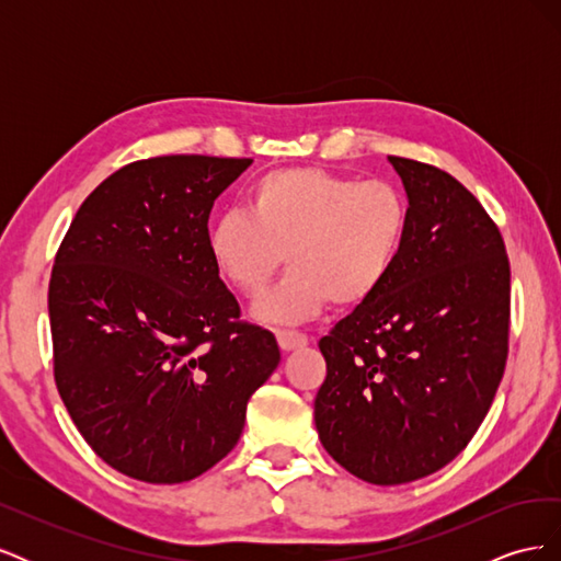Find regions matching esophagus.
<instances>
[{
    "mask_svg": "<svg viewBox=\"0 0 561 561\" xmlns=\"http://www.w3.org/2000/svg\"><path fill=\"white\" fill-rule=\"evenodd\" d=\"M307 344H309V339L304 336V334H299V332H290V330H280V332H278V346H280L285 353L299 351V348H304Z\"/></svg>",
    "mask_w": 561,
    "mask_h": 561,
    "instance_id": "esophagus-1",
    "label": "esophagus"
}]
</instances>
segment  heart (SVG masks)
I'll return each mask as SVG.
<instances>
[{"mask_svg":"<svg viewBox=\"0 0 561 561\" xmlns=\"http://www.w3.org/2000/svg\"><path fill=\"white\" fill-rule=\"evenodd\" d=\"M245 210L215 219L208 254L217 274L245 297H257L285 257L290 271L254 307L271 325L309 320L330 301L358 307L377 295L410 227L396 184L320 168H283L254 180Z\"/></svg>","mask_w":561,"mask_h":561,"instance_id":"obj_1","label":"heart"}]
</instances>
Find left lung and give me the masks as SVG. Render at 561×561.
<instances>
[{
	"label": "left lung",
	"instance_id": "1",
	"mask_svg": "<svg viewBox=\"0 0 561 561\" xmlns=\"http://www.w3.org/2000/svg\"><path fill=\"white\" fill-rule=\"evenodd\" d=\"M410 201L400 257L377 295L318 346L328 377L316 428L369 484L445 468L478 433L503 379L511 264L494 219L435 165L388 157Z\"/></svg>",
	"mask_w": 561,
	"mask_h": 561
}]
</instances>
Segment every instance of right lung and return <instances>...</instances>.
<instances>
[{"instance_id":"1","label":"right lung","mask_w":561,"mask_h":561,"mask_svg":"<svg viewBox=\"0 0 561 561\" xmlns=\"http://www.w3.org/2000/svg\"><path fill=\"white\" fill-rule=\"evenodd\" d=\"M250 163H128L81 203L58 248V393L91 449L133 480L178 484L222 461L280 363L276 336L239 320L206 243L215 198Z\"/></svg>"}]
</instances>
